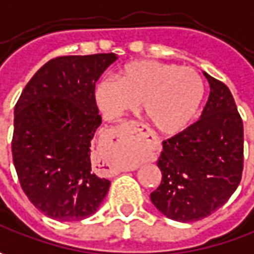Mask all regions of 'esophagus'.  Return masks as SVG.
Instances as JSON below:
<instances>
[{"mask_svg":"<svg viewBox=\"0 0 254 254\" xmlns=\"http://www.w3.org/2000/svg\"><path fill=\"white\" fill-rule=\"evenodd\" d=\"M127 130L135 132V133H140L143 137L149 139V140H156V137H154V136L147 130V127H144L143 124H140V122H129V125H127Z\"/></svg>","mask_w":254,"mask_h":254,"instance_id":"esophagus-1","label":"esophagus"}]
</instances>
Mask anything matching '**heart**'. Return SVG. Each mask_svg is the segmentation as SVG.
<instances>
[{"label":"heart","instance_id":"1","mask_svg":"<svg viewBox=\"0 0 254 254\" xmlns=\"http://www.w3.org/2000/svg\"><path fill=\"white\" fill-rule=\"evenodd\" d=\"M95 102L108 118L117 119L143 102L150 125L164 135H176L195 118L204 100V81L195 68L157 60H137L124 66L117 80L101 78Z\"/></svg>","mask_w":254,"mask_h":254}]
</instances>
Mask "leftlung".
<instances>
[{"label":"left lung","mask_w":254,"mask_h":254,"mask_svg":"<svg viewBox=\"0 0 254 254\" xmlns=\"http://www.w3.org/2000/svg\"><path fill=\"white\" fill-rule=\"evenodd\" d=\"M204 75L211 91L202 115L163 142L162 183L150 194L163 215L180 222L199 221L221 208L243 171V122L233 95L222 81Z\"/></svg>","instance_id":"8db88e82"}]
</instances>
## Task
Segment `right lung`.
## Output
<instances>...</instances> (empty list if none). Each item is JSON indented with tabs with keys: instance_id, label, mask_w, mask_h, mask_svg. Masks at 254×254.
Returning a JSON list of instances; mask_svg holds the SVG:
<instances>
[{
	"instance_id": "obj_1",
	"label": "right lung",
	"mask_w": 254,
	"mask_h": 254,
	"mask_svg": "<svg viewBox=\"0 0 254 254\" xmlns=\"http://www.w3.org/2000/svg\"><path fill=\"white\" fill-rule=\"evenodd\" d=\"M115 60L114 53L52 59L15 105L13 166L26 197L49 218H88L110 190L94 171L91 142L101 125L95 83Z\"/></svg>"
}]
</instances>
